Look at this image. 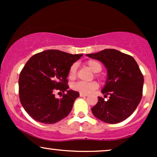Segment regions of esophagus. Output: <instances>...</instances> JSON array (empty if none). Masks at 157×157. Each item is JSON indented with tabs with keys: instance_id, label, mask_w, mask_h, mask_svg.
I'll return each mask as SVG.
<instances>
[{
	"instance_id": "34e87169",
	"label": "esophagus",
	"mask_w": 157,
	"mask_h": 157,
	"mask_svg": "<svg viewBox=\"0 0 157 157\" xmlns=\"http://www.w3.org/2000/svg\"><path fill=\"white\" fill-rule=\"evenodd\" d=\"M80 97H87L88 94H85L80 93Z\"/></svg>"
}]
</instances>
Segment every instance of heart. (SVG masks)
Returning <instances> with one entry per match:
<instances>
[{
  "instance_id": "b5f03b06",
  "label": "heart",
  "mask_w": 157,
  "mask_h": 157,
  "mask_svg": "<svg viewBox=\"0 0 157 157\" xmlns=\"http://www.w3.org/2000/svg\"><path fill=\"white\" fill-rule=\"evenodd\" d=\"M86 65H87L88 67L91 71L95 73L100 72L102 70V65L97 60H89L86 62ZM77 69V66L76 63L71 65V66L69 68V71H68V77L70 78H74V77L76 76ZM98 83L97 82H95V81H92V82H85L80 81V82H77L72 85V89L82 94H88L91 93L95 89H97L98 88Z\"/></svg>"
}]
</instances>
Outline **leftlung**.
<instances>
[{"label": "left lung", "instance_id": "8db88e82", "mask_svg": "<svg viewBox=\"0 0 157 157\" xmlns=\"http://www.w3.org/2000/svg\"><path fill=\"white\" fill-rule=\"evenodd\" d=\"M88 57L100 60L107 68V80L102 93L105 100L98 97V102L91 109L93 114L106 123L123 121L132 114L142 97L144 77L134 57L112 48H106Z\"/></svg>", "mask_w": 157, "mask_h": 157}]
</instances>
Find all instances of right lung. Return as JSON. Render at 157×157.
Masks as SVG:
<instances>
[{"label":"right lung","mask_w":157,"mask_h":157,"mask_svg":"<svg viewBox=\"0 0 157 157\" xmlns=\"http://www.w3.org/2000/svg\"><path fill=\"white\" fill-rule=\"evenodd\" d=\"M82 56L52 49L35 54L27 61L19 76V97L31 117L53 124L69 114L80 94L68 90V71ZM56 90L67 93L61 99L56 98Z\"/></svg>","instance_id":"add662e5"}]
</instances>
